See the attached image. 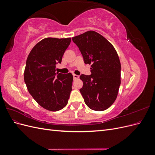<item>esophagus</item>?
I'll return each instance as SVG.
<instances>
[{
  "mask_svg": "<svg viewBox=\"0 0 155 155\" xmlns=\"http://www.w3.org/2000/svg\"><path fill=\"white\" fill-rule=\"evenodd\" d=\"M73 77H74V79H76L79 78V76H78V75H76V74H73Z\"/></svg>",
  "mask_w": 155,
  "mask_h": 155,
  "instance_id": "1",
  "label": "esophagus"
}]
</instances>
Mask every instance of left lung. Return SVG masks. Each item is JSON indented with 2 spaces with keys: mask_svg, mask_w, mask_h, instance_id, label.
<instances>
[{
  "mask_svg": "<svg viewBox=\"0 0 155 155\" xmlns=\"http://www.w3.org/2000/svg\"><path fill=\"white\" fill-rule=\"evenodd\" d=\"M85 64H91V75L82 74L80 92L91 109L103 111L115 101L121 83V64L110 42L94 31L72 37Z\"/></svg>",
  "mask_w": 155,
  "mask_h": 155,
  "instance_id": "left-lung-1",
  "label": "left lung"
}]
</instances>
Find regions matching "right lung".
<instances>
[{
	"label": "right lung",
	"instance_id": "add662e5",
	"mask_svg": "<svg viewBox=\"0 0 155 155\" xmlns=\"http://www.w3.org/2000/svg\"><path fill=\"white\" fill-rule=\"evenodd\" d=\"M71 38L46 37L32 48L26 60L24 79L28 91L37 104L50 111H58L68 104L72 91L71 73L55 72Z\"/></svg>",
	"mask_w": 155,
	"mask_h": 155
}]
</instances>
